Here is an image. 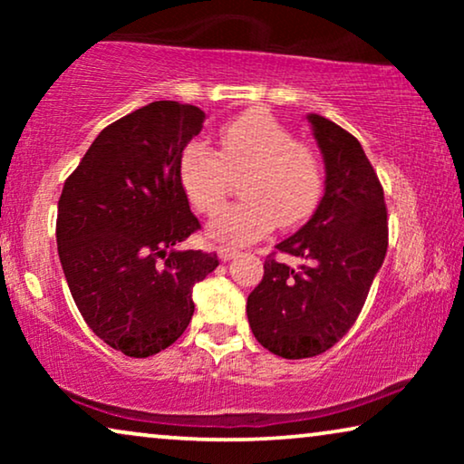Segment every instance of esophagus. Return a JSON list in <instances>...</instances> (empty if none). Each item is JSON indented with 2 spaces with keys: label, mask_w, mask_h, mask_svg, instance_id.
I'll use <instances>...</instances> for the list:
<instances>
[{
  "label": "esophagus",
  "mask_w": 464,
  "mask_h": 464,
  "mask_svg": "<svg viewBox=\"0 0 464 464\" xmlns=\"http://www.w3.org/2000/svg\"><path fill=\"white\" fill-rule=\"evenodd\" d=\"M218 256H219L221 262H227V259L237 257V256H238V251H237V249H232V246H219V249H218Z\"/></svg>",
  "instance_id": "obj_1"
}]
</instances>
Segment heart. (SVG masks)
Masks as SVG:
<instances>
[{"label":"heart","mask_w":464,"mask_h":464,"mask_svg":"<svg viewBox=\"0 0 464 464\" xmlns=\"http://www.w3.org/2000/svg\"><path fill=\"white\" fill-rule=\"evenodd\" d=\"M247 175V198L208 221L207 234L227 245H246L272 227L302 224L314 211L323 189L319 156L297 143L294 132L268 113H245L219 132V154L202 141L186 145L179 158L181 186L200 213L211 215L225 201L230 172Z\"/></svg>","instance_id":"1"}]
</instances>
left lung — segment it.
Masks as SVG:
<instances>
[{
    "mask_svg": "<svg viewBox=\"0 0 464 464\" xmlns=\"http://www.w3.org/2000/svg\"><path fill=\"white\" fill-rule=\"evenodd\" d=\"M325 164V189L306 224L266 257L264 278L246 297L256 340L285 359L332 348L363 308L389 246L384 192L363 148L332 120L308 113Z\"/></svg>",
    "mask_w": 464,
    "mask_h": 464,
    "instance_id": "8db88e82",
    "label": "left lung"
}]
</instances>
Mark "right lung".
<instances>
[{"mask_svg": "<svg viewBox=\"0 0 464 464\" xmlns=\"http://www.w3.org/2000/svg\"><path fill=\"white\" fill-rule=\"evenodd\" d=\"M205 111L154 101L99 132L59 198L56 245L88 327L126 357L173 344L194 314L192 287L219 266L179 251L200 224L181 186L179 158Z\"/></svg>", "mask_w": 464, "mask_h": 464, "instance_id": "add662e5", "label": "right lung"}]
</instances>
